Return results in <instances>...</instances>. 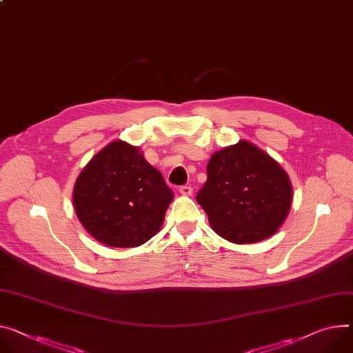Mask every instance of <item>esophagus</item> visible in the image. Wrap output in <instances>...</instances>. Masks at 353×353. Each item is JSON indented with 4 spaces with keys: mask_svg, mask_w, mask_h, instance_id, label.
<instances>
[{
    "mask_svg": "<svg viewBox=\"0 0 353 353\" xmlns=\"http://www.w3.org/2000/svg\"><path fill=\"white\" fill-rule=\"evenodd\" d=\"M179 194H181V195H183V196H191V195L194 194V189H192L191 186L183 185V186H181V188H179Z\"/></svg>",
    "mask_w": 353,
    "mask_h": 353,
    "instance_id": "34e87169",
    "label": "esophagus"
}]
</instances>
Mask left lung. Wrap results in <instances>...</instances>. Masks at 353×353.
<instances>
[{"label": "left lung", "instance_id": "left-lung-1", "mask_svg": "<svg viewBox=\"0 0 353 353\" xmlns=\"http://www.w3.org/2000/svg\"><path fill=\"white\" fill-rule=\"evenodd\" d=\"M196 201L221 237L249 245L273 236L292 202L287 172L254 144L241 140L214 152Z\"/></svg>", "mask_w": 353, "mask_h": 353}]
</instances>
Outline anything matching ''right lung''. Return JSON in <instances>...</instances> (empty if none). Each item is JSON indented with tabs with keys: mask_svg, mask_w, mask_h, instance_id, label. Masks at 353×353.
Returning a JSON list of instances; mask_svg holds the SVG:
<instances>
[{
	"mask_svg": "<svg viewBox=\"0 0 353 353\" xmlns=\"http://www.w3.org/2000/svg\"><path fill=\"white\" fill-rule=\"evenodd\" d=\"M174 192L139 147L116 140L80 172L73 205L83 228L110 248L144 245L164 222Z\"/></svg>",
	"mask_w": 353,
	"mask_h": 353,
	"instance_id": "obj_1",
	"label": "right lung"
}]
</instances>
